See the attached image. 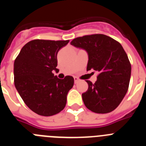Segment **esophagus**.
Returning a JSON list of instances; mask_svg holds the SVG:
<instances>
[{
  "label": "esophagus",
  "instance_id": "obj_1",
  "mask_svg": "<svg viewBox=\"0 0 146 146\" xmlns=\"http://www.w3.org/2000/svg\"><path fill=\"white\" fill-rule=\"evenodd\" d=\"M74 83H75V84H77V82L80 81V80L79 78H78V77H74Z\"/></svg>",
  "mask_w": 146,
  "mask_h": 146
}]
</instances>
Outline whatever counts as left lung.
<instances>
[{
  "label": "left lung",
  "mask_w": 146,
  "mask_h": 146,
  "mask_svg": "<svg viewBox=\"0 0 146 146\" xmlns=\"http://www.w3.org/2000/svg\"><path fill=\"white\" fill-rule=\"evenodd\" d=\"M71 44L88 52L87 71L99 72L95 83L86 80L88 88L82 94L86 107L96 113L114 110L128 91L131 77V64L123 47L104 34L77 37Z\"/></svg>",
  "instance_id": "obj_1"
}]
</instances>
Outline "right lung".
Masks as SVG:
<instances>
[{
	"label": "right lung",
	"mask_w": 146,
	"mask_h": 146,
	"mask_svg": "<svg viewBox=\"0 0 146 146\" xmlns=\"http://www.w3.org/2000/svg\"><path fill=\"white\" fill-rule=\"evenodd\" d=\"M69 42L32 40L24 45L15 59V88L25 104L36 114L51 116L65 108L74 78L66 76L59 79L52 71L58 70V52Z\"/></svg>",
	"instance_id": "add662e5"
}]
</instances>
